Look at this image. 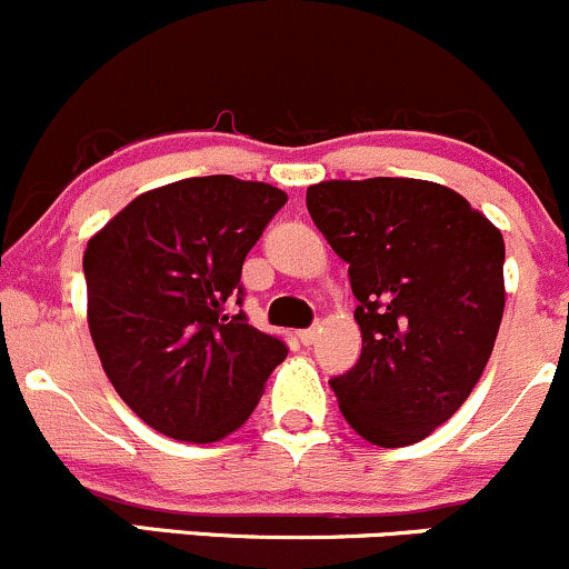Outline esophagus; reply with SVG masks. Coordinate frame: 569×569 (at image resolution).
I'll use <instances>...</instances> for the list:
<instances>
[{
    "mask_svg": "<svg viewBox=\"0 0 569 569\" xmlns=\"http://www.w3.org/2000/svg\"><path fill=\"white\" fill-rule=\"evenodd\" d=\"M317 333H319V328H306V330H301V333H298V338H301L303 347H311V343L317 341Z\"/></svg>",
    "mask_w": 569,
    "mask_h": 569,
    "instance_id": "34e87169",
    "label": "esophagus"
}]
</instances>
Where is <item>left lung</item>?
I'll list each match as a JSON object with an SVG mask.
<instances>
[{
  "instance_id": "1",
  "label": "left lung",
  "mask_w": 569,
  "mask_h": 569,
  "mask_svg": "<svg viewBox=\"0 0 569 569\" xmlns=\"http://www.w3.org/2000/svg\"><path fill=\"white\" fill-rule=\"evenodd\" d=\"M306 207L349 263L362 352L330 381L343 419L381 449L455 417L487 368L506 309L500 228L446 184L328 180Z\"/></svg>"
}]
</instances>
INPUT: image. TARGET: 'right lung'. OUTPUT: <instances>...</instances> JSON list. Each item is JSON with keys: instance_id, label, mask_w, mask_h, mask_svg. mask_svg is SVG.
<instances>
[{"instance_id": "1", "label": "right lung", "mask_w": 569, "mask_h": 569, "mask_svg": "<svg viewBox=\"0 0 569 569\" xmlns=\"http://www.w3.org/2000/svg\"><path fill=\"white\" fill-rule=\"evenodd\" d=\"M287 193L231 174L137 196L88 241V328L107 379L152 430L214 443L287 357L241 306V266Z\"/></svg>"}]
</instances>
